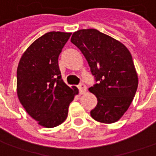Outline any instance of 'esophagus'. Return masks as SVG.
I'll use <instances>...</instances> for the list:
<instances>
[{
	"mask_svg": "<svg viewBox=\"0 0 156 156\" xmlns=\"http://www.w3.org/2000/svg\"><path fill=\"white\" fill-rule=\"evenodd\" d=\"M78 89H79L80 94H84L86 90V86L83 83H80L79 86H78Z\"/></svg>",
	"mask_w": 156,
	"mask_h": 156,
	"instance_id": "esophagus-1",
	"label": "esophagus"
}]
</instances>
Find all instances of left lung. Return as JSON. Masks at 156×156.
<instances>
[{"label": "left lung", "mask_w": 156, "mask_h": 156, "mask_svg": "<svg viewBox=\"0 0 156 156\" xmlns=\"http://www.w3.org/2000/svg\"><path fill=\"white\" fill-rule=\"evenodd\" d=\"M70 41L84 55L95 78L89 90L98 102L90 115L101 123H114L127 111L138 87L130 52L122 43L95 29L77 30Z\"/></svg>", "instance_id": "8db88e82"}]
</instances>
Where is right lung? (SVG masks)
Masks as SVG:
<instances>
[{
    "instance_id": "1",
    "label": "right lung",
    "mask_w": 156,
    "mask_h": 156,
    "mask_svg": "<svg viewBox=\"0 0 156 156\" xmlns=\"http://www.w3.org/2000/svg\"><path fill=\"white\" fill-rule=\"evenodd\" d=\"M71 33L51 31L36 40L17 67V95L25 110L41 126L52 128L66 119L78 89L62 80L58 58Z\"/></svg>"
}]
</instances>
